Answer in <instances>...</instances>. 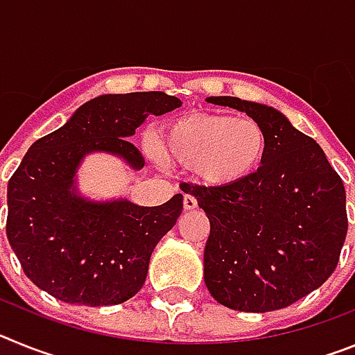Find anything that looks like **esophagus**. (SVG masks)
Returning a JSON list of instances; mask_svg holds the SVG:
<instances>
[{
    "instance_id": "1",
    "label": "esophagus",
    "mask_w": 355,
    "mask_h": 355,
    "mask_svg": "<svg viewBox=\"0 0 355 355\" xmlns=\"http://www.w3.org/2000/svg\"><path fill=\"white\" fill-rule=\"evenodd\" d=\"M183 206L187 211H190V209H196L197 208V199L193 196H190V193H187V196L183 197Z\"/></svg>"
}]
</instances>
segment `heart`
Listing matches in <instances>:
<instances>
[{
  "mask_svg": "<svg viewBox=\"0 0 355 355\" xmlns=\"http://www.w3.org/2000/svg\"><path fill=\"white\" fill-rule=\"evenodd\" d=\"M266 146L258 121L200 114L174 122L163 139V153L192 167L209 184H229L256 168Z\"/></svg>",
  "mask_w": 355,
  "mask_h": 355,
  "instance_id": "1",
  "label": "heart"
}]
</instances>
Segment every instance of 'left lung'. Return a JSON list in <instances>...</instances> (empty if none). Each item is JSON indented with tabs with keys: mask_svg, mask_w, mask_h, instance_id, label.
Instances as JSON below:
<instances>
[{
	"mask_svg": "<svg viewBox=\"0 0 355 355\" xmlns=\"http://www.w3.org/2000/svg\"><path fill=\"white\" fill-rule=\"evenodd\" d=\"M211 105L245 112L266 135L261 167L220 187L183 183L209 218L205 281L213 299L245 313L283 309L320 288L347 238V193L322 147L272 106L238 97Z\"/></svg>",
	"mask_w": 355,
	"mask_h": 355,
	"instance_id": "1",
	"label": "left lung"
}]
</instances>
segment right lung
<instances>
[{"label": "right lung", "instance_id": "1", "mask_svg": "<svg viewBox=\"0 0 355 355\" xmlns=\"http://www.w3.org/2000/svg\"><path fill=\"white\" fill-rule=\"evenodd\" d=\"M165 92L106 94L28 149L8 181L6 238L24 274L55 299L80 306L126 302L144 286L150 254L175 225L183 196L162 206L92 202L74 193L85 155L106 150L142 168L130 137L149 115L180 108Z\"/></svg>", "mask_w": 355, "mask_h": 355}]
</instances>
